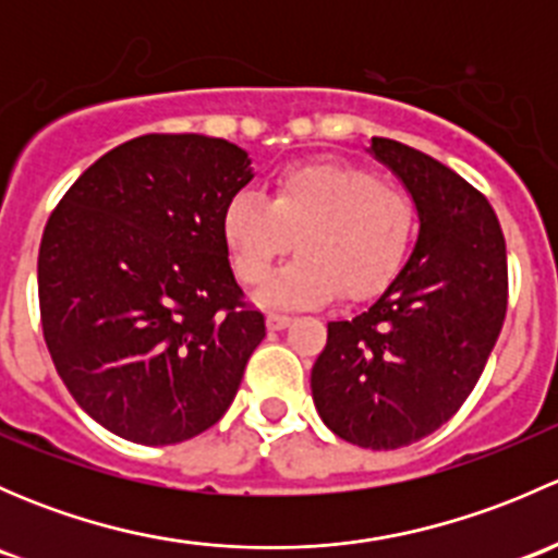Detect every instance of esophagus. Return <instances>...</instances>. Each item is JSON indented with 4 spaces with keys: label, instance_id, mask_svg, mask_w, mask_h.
Segmentation results:
<instances>
[{
    "label": "esophagus",
    "instance_id": "1",
    "mask_svg": "<svg viewBox=\"0 0 558 558\" xmlns=\"http://www.w3.org/2000/svg\"><path fill=\"white\" fill-rule=\"evenodd\" d=\"M291 320H294V318H291V315H286V313H269L267 315V329H272V331L286 329Z\"/></svg>",
    "mask_w": 558,
    "mask_h": 558
}]
</instances>
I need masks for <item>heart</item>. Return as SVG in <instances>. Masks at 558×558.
<instances>
[{
	"instance_id": "1",
	"label": "heart",
	"mask_w": 558,
	"mask_h": 558,
	"mask_svg": "<svg viewBox=\"0 0 558 558\" xmlns=\"http://www.w3.org/2000/svg\"><path fill=\"white\" fill-rule=\"evenodd\" d=\"M221 229L245 286H262L296 238V258L262 291L269 305H318L340 289L362 300L408 258L415 202L404 185L367 167L315 159L275 172L269 202L247 189L229 196Z\"/></svg>"
}]
</instances>
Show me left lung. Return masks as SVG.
Segmentation results:
<instances>
[{
  "instance_id": "8db88e82",
  "label": "left lung",
  "mask_w": 558,
  "mask_h": 558,
  "mask_svg": "<svg viewBox=\"0 0 558 558\" xmlns=\"http://www.w3.org/2000/svg\"><path fill=\"white\" fill-rule=\"evenodd\" d=\"M373 154L413 194L418 243L367 311L331 320L311 386L337 437L393 451L451 421L483 375L508 313V253L494 207L451 167L386 137Z\"/></svg>"
}]
</instances>
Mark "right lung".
<instances>
[{"mask_svg": "<svg viewBox=\"0 0 558 558\" xmlns=\"http://www.w3.org/2000/svg\"><path fill=\"white\" fill-rule=\"evenodd\" d=\"M251 178L227 140L143 134L94 161L50 213L37 258L45 345L112 435L172 446L232 404L267 335L221 229Z\"/></svg>", "mask_w": 558, "mask_h": 558, "instance_id": "add662e5", "label": "right lung"}]
</instances>
